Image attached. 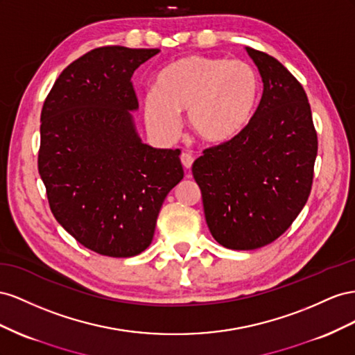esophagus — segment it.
<instances>
[{
    "instance_id": "obj_1",
    "label": "esophagus",
    "mask_w": 355,
    "mask_h": 355,
    "mask_svg": "<svg viewBox=\"0 0 355 355\" xmlns=\"http://www.w3.org/2000/svg\"><path fill=\"white\" fill-rule=\"evenodd\" d=\"M180 159H181V164H183V166L186 169H190L191 165H193V156L189 155V153H183Z\"/></svg>"
}]
</instances>
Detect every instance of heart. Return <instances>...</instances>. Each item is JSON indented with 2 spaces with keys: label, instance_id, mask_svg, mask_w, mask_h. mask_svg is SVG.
Listing matches in <instances>:
<instances>
[{
  "label": "heart",
  "instance_id": "1",
  "mask_svg": "<svg viewBox=\"0 0 355 355\" xmlns=\"http://www.w3.org/2000/svg\"><path fill=\"white\" fill-rule=\"evenodd\" d=\"M257 98V74L248 64L189 55L159 74L156 87L143 98V114L153 132L174 138L180 129L178 113H187L193 135L204 143L218 144L247 126Z\"/></svg>",
  "mask_w": 355,
  "mask_h": 355
}]
</instances>
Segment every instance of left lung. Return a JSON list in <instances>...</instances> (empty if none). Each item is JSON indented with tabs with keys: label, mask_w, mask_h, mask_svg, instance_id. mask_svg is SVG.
<instances>
[{
	"label": "left lung",
	"mask_w": 355,
	"mask_h": 355,
	"mask_svg": "<svg viewBox=\"0 0 355 355\" xmlns=\"http://www.w3.org/2000/svg\"><path fill=\"white\" fill-rule=\"evenodd\" d=\"M263 82L248 125L204 150L191 172L220 245L256 250L279 238L311 193L318 141L308 96L279 60L245 47Z\"/></svg>",
	"instance_id": "left-lung-1"
}]
</instances>
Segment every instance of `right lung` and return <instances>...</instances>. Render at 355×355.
<instances>
[{
  "mask_svg": "<svg viewBox=\"0 0 355 355\" xmlns=\"http://www.w3.org/2000/svg\"><path fill=\"white\" fill-rule=\"evenodd\" d=\"M159 49L105 46L69 64L47 95L38 172L55 218L108 257L143 252L169 191L184 177L178 148L141 141L134 71Z\"/></svg>",
  "mask_w": 355,
  "mask_h": 355,
  "instance_id": "obj_1",
  "label": "right lung"
}]
</instances>
